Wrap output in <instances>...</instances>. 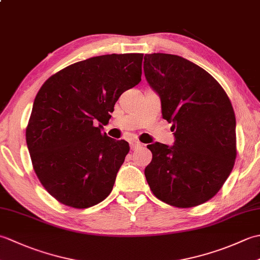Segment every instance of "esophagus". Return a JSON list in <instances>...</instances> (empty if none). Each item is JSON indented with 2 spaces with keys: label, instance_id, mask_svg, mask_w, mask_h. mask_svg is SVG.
Instances as JSON below:
<instances>
[{
  "label": "esophagus",
  "instance_id": "esophagus-1",
  "mask_svg": "<svg viewBox=\"0 0 260 260\" xmlns=\"http://www.w3.org/2000/svg\"><path fill=\"white\" fill-rule=\"evenodd\" d=\"M129 146H131L132 151H135V150H139V148H141L143 146V144L139 141H132L129 143Z\"/></svg>",
  "mask_w": 260,
  "mask_h": 260
}]
</instances>
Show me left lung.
<instances>
[{"mask_svg": "<svg viewBox=\"0 0 260 260\" xmlns=\"http://www.w3.org/2000/svg\"><path fill=\"white\" fill-rule=\"evenodd\" d=\"M144 74L175 137L172 146L147 145L153 157L144 173L151 191L178 208L207 202L221 189L237 156L227 93L206 70L175 54H145Z\"/></svg>", "mask_w": 260, "mask_h": 260, "instance_id": "8db88e82", "label": "left lung"}]
</instances>
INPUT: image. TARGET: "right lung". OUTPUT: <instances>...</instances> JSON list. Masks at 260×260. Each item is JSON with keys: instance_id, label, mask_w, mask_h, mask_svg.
<instances>
[{"instance_id": "1", "label": "right lung", "mask_w": 260, "mask_h": 260, "mask_svg": "<svg viewBox=\"0 0 260 260\" xmlns=\"http://www.w3.org/2000/svg\"><path fill=\"white\" fill-rule=\"evenodd\" d=\"M143 53L105 54L70 64L37 93L25 139L35 172L60 203L86 209L105 200L129 151L96 125L141 81Z\"/></svg>"}]
</instances>
